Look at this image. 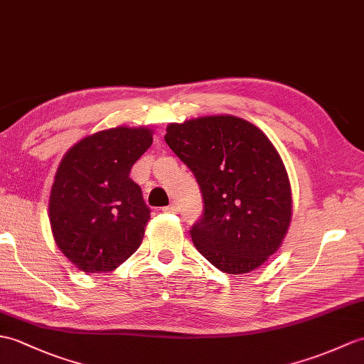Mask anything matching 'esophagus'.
I'll return each instance as SVG.
<instances>
[{"mask_svg":"<svg viewBox=\"0 0 364 364\" xmlns=\"http://www.w3.org/2000/svg\"><path fill=\"white\" fill-rule=\"evenodd\" d=\"M163 210H164V213H176V210H178V208H176V205H168V206L163 208Z\"/></svg>","mask_w":364,"mask_h":364,"instance_id":"obj_1","label":"esophagus"}]
</instances>
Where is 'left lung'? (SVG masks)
Returning a JSON list of instances; mask_svg holds the SVG:
<instances>
[{
    "label": "left lung",
    "instance_id": "left-lung-1",
    "mask_svg": "<svg viewBox=\"0 0 364 364\" xmlns=\"http://www.w3.org/2000/svg\"><path fill=\"white\" fill-rule=\"evenodd\" d=\"M167 146L196 175L205 213L191 237L203 257L228 274L265 264L291 222V186L273 142L231 114L168 124Z\"/></svg>",
    "mask_w": 364,
    "mask_h": 364
}]
</instances>
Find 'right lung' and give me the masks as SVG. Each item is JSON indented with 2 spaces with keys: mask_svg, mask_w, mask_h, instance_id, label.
Masks as SVG:
<instances>
[{
  "mask_svg": "<svg viewBox=\"0 0 364 364\" xmlns=\"http://www.w3.org/2000/svg\"><path fill=\"white\" fill-rule=\"evenodd\" d=\"M154 142L149 127L88 134L63 155L49 193L57 247L85 273H108L129 259L150 220L133 164Z\"/></svg>",
  "mask_w": 364,
  "mask_h": 364,
  "instance_id": "1",
  "label": "right lung"
}]
</instances>
